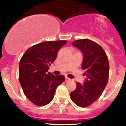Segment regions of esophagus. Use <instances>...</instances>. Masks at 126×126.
Segmentation results:
<instances>
[{
    "mask_svg": "<svg viewBox=\"0 0 126 126\" xmlns=\"http://www.w3.org/2000/svg\"><path fill=\"white\" fill-rule=\"evenodd\" d=\"M65 81H66V82H67V81H70V79L68 78V77H66V78H65Z\"/></svg>",
    "mask_w": 126,
    "mask_h": 126,
    "instance_id": "34e87169",
    "label": "esophagus"
}]
</instances>
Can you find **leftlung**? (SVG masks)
<instances>
[{
	"label": "left lung",
	"mask_w": 126,
	"mask_h": 126,
	"mask_svg": "<svg viewBox=\"0 0 126 126\" xmlns=\"http://www.w3.org/2000/svg\"><path fill=\"white\" fill-rule=\"evenodd\" d=\"M72 45L83 53L81 68L87 78L83 84L77 82L76 89L70 93L71 99L80 107H87L98 99L107 86L109 63L105 50L98 44L89 39L72 42Z\"/></svg>",
	"instance_id": "1"
}]
</instances>
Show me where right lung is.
Returning a JSON list of instances; mask_svg holds the SVG:
<instances>
[{
	"instance_id": "add662e5",
	"label": "right lung",
	"mask_w": 126,
	"mask_h": 126,
	"mask_svg": "<svg viewBox=\"0 0 126 126\" xmlns=\"http://www.w3.org/2000/svg\"><path fill=\"white\" fill-rule=\"evenodd\" d=\"M66 41H45L26 50L19 64V80L26 97L34 105L43 107L54 98L57 87L65 80L64 76L48 72Z\"/></svg>"
}]
</instances>
